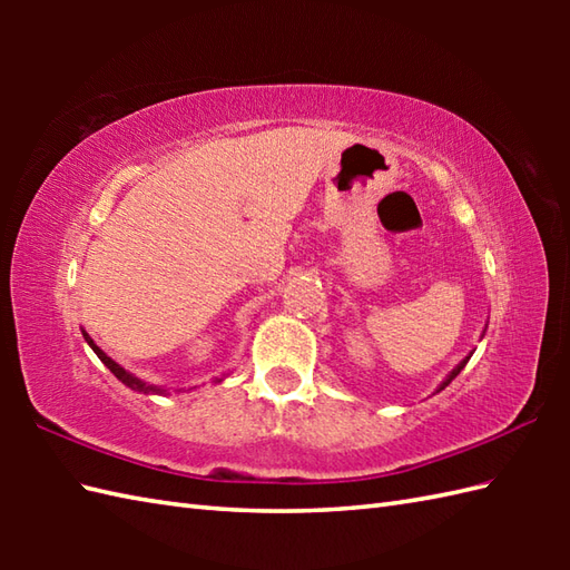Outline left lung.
Returning a JSON list of instances; mask_svg holds the SVG:
<instances>
[{"mask_svg":"<svg viewBox=\"0 0 570 570\" xmlns=\"http://www.w3.org/2000/svg\"><path fill=\"white\" fill-rule=\"evenodd\" d=\"M468 360H470V355H468V357H465V360H463V362H460V365H458V367H455V370H453V372H451V374H448V380H445V382H443V384H441V390H443V386H448V384H451V382H453V380H455V377H458V374H460V370H463V367H465V365H468ZM441 390H439V392H441Z\"/></svg>","mask_w":570,"mask_h":570,"instance_id":"8db88e82","label":"left lung"}]
</instances>
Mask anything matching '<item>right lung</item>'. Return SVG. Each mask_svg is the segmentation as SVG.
Wrapping results in <instances>:
<instances>
[{"label": "right lung", "instance_id": "add662e5", "mask_svg": "<svg viewBox=\"0 0 570 570\" xmlns=\"http://www.w3.org/2000/svg\"><path fill=\"white\" fill-rule=\"evenodd\" d=\"M82 337H85V341H88V345L95 350V355H98L100 360H102V365L107 367V370H110L112 374H115V377L119 380V382H122V384H127V386H131V390H137V392H144V394H147V392H154V394H161V390H156V386H149V384H144L141 380H137L135 377V374H129L125 367H119L117 365V362L115 360H110V357H107L105 353H102V350L98 347V345H95L92 343V337L88 335V333H85L82 331Z\"/></svg>", "mask_w": 570, "mask_h": 570}]
</instances>
